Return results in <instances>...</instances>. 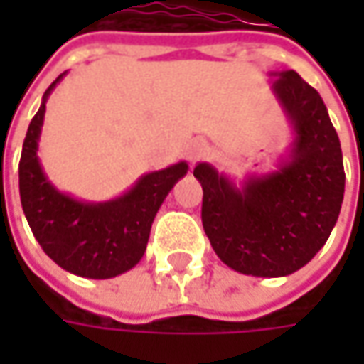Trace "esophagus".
<instances>
[{
    "label": "esophagus",
    "instance_id": "1",
    "mask_svg": "<svg viewBox=\"0 0 364 364\" xmlns=\"http://www.w3.org/2000/svg\"><path fill=\"white\" fill-rule=\"evenodd\" d=\"M204 151H206V144H204L203 139H196V141H194V144L190 146V149H188V158H190V160H192V161L198 160V158L203 156Z\"/></svg>",
    "mask_w": 364,
    "mask_h": 364
}]
</instances>
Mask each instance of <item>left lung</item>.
<instances>
[{"instance_id":"1","label":"left lung","mask_w":364,"mask_h":364,"mask_svg":"<svg viewBox=\"0 0 364 364\" xmlns=\"http://www.w3.org/2000/svg\"><path fill=\"white\" fill-rule=\"evenodd\" d=\"M272 91L294 129L277 170L237 186L200 161L203 227L225 265L245 275L284 277L328 241L344 196L341 139L326 105L296 70L272 73Z\"/></svg>"}]
</instances>
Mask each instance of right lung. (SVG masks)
Segmentation results:
<instances>
[{"mask_svg": "<svg viewBox=\"0 0 364 364\" xmlns=\"http://www.w3.org/2000/svg\"><path fill=\"white\" fill-rule=\"evenodd\" d=\"M64 75L46 89L23 139L21 208L36 241L56 265L80 277L109 279L129 272L144 257L156 213L176 182L186 176L188 164L178 161L144 174L127 192L105 203H85L60 192L40 166L38 141L46 101Z\"/></svg>", "mask_w": 364, "mask_h": 364, "instance_id": "add662e5", "label": "right lung"}]
</instances>
